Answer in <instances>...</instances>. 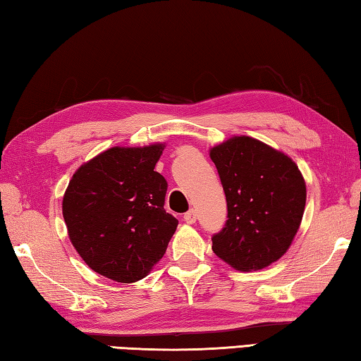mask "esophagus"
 I'll list each match as a JSON object with an SVG mask.
<instances>
[{"label":"esophagus","instance_id":"esophagus-1","mask_svg":"<svg viewBox=\"0 0 361 361\" xmlns=\"http://www.w3.org/2000/svg\"><path fill=\"white\" fill-rule=\"evenodd\" d=\"M183 221L187 224H195L196 222V212L195 210H190L185 214H183Z\"/></svg>","mask_w":361,"mask_h":361}]
</instances>
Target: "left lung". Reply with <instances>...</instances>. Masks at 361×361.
Here are the masks:
<instances>
[{
  "instance_id": "8db88e82",
  "label": "left lung",
  "mask_w": 361,
  "mask_h": 361,
  "mask_svg": "<svg viewBox=\"0 0 361 361\" xmlns=\"http://www.w3.org/2000/svg\"><path fill=\"white\" fill-rule=\"evenodd\" d=\"M227 199V222L213 252L231 267L259 270L290 247L306 207V182L293 160L248 135L210 149Z\"/></svg>"
}]
</instances>
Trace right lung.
Listing matches in <instances>:
<instances>
[{
    "label": "right lung",
    "instance_id": "add662e5",
    "mask_svg": "<svg viewBox=\"0 0 361 361\" xmlns=\"http://www.w3.org/2000/svg\"><path fill=\"white\" fill-rule=\"evenodd\" d=\"M164 148L103 151L78 168L63 196L72 245L94 271L117 283L145 278L179 224L165 212L168 183L154 171Z\"/></svg>",
    "mask_w": 361,
    "mask_h": 361
}]
</instances>
